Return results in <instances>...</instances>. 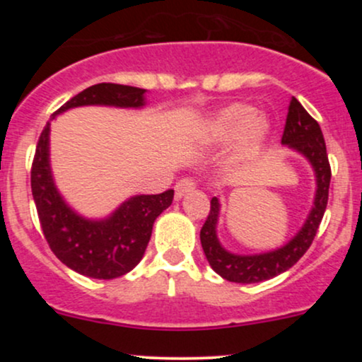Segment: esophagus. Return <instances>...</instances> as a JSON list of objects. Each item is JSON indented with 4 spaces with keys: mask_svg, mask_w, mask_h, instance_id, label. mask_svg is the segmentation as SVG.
Here are the masks:
<instances>
[{
    "mask_svg": "<svg viewBox=\"0 0 362 362\" xmlns=\"http://www.w3.org/2000/svg\"><path fill=\"white\" fill-rule=\"evenodd\" d=\"M194 187H195L194 180H190V178H182V180L175 185V199H177V201H180V199L184 197L185 194L192 192Z\"/></svg>",
    "mask_w": 362,
    "mask_h": 362,
    "instance_id": "esophagus-1",
    "label": "esophagus"
}]
</instances>
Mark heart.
<instances>
[{
  "label": "heart",
  "mask_w": 362,
  "mask_h": 362,
  "mask_svg": "<svg viewBox=\"0 0 362 362\" xmlns=\"http://www.w3.org/2000/svg\"><path fill=\"white\" fill-rule=\"evenodd\" d=\"M272 124L265 115L248 103H230L207 117L197 129L199 146L218 148L234 143L224 153L221 168L228 175H238L247 170L271 138Z\"/></svg>",
  "instance_id": "b5f03b06"
}]
</instances>
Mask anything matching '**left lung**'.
Wrapping results in <instances>:
<instances>
[{
  "instance_id": "obj_1",
  "label": "left lung",
  "mask_w": 362,
  "mask_h": 362,
  "mask_svg": "<svg viewBox=\"0 0 362 362\" xmlns=\"http://www.w3.org/2000/svg\"><path fill=\"white\" fill-rule=\"evenodd\" d=\"M281 144L301 155L313 170L315 197L310 213L298 233L282 247L262 253H235L224 248L221 240L218 238L221 204L218 197L211 199L209 216L201 230V243L209 265L223 279L240 282V284H255V282L272 279L293 267L305 255L317 235L327 209L332 173L322 129L294 97L289 102Z\"/></svg>"
}]
</instances>
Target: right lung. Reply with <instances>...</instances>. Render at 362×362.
Wrapping results in <instances>:
<instances>
[{
  "instance_id": "1",
  "label": "right lung",
  "mask_w": 362,
  "mask_h": 362,
  "mask_svg": "<svg viewBox=\"0 0 362 362\" xmlns=\"http://www.w3.org/2000/svg\"><path fill=\"white\" fill-rule=\"evenodd\" d=\"M148 90L98 83L80 91L52 119L78 107H115L139 110ZM51 120L45 124L32 163V195L44 236L54 255L74 272L91 279H115L131 272L143 259L153 224L173 201V190L138 194L103 218H86L69 206L57 189L51 167Z\"/></svg>"
}]
</instances>
